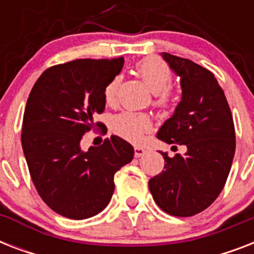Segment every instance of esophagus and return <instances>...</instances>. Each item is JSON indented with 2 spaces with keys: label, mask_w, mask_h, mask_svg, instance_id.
Here are the masks:
<instances>
[{
  "label": "esophagus",
  "mask_w": 254,
  "mask_h": 254,
  "mask_svg": "<svg viewBox=\"0 0 254 254\" xmlns=\"http://www.w3.org/2000/svg\"><path fill=\"white\" fill-rule=\"evenodd\" d=\"M146 154V149H143V147L135 146L134 147V157L135 158H139V157H142V155Z\"/></svg>",
  "instance_id": "obj_1"
}]
</instances>
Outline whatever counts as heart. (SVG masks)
I'll list each match as a JSON object with an SVG mask.
<instances>
[{"mask_svg": "<svg viewBox=\"0 0 254 254\" xmlns=\"http://www.w3.org/2000/svg\"><path fill=\"white\" fill-rule=\"evenodd\" d=\"M137 72L147 88L155 95L154 104L161 109H171L175 105V95L171 91L173 73L169 65L157 58H146L137 64ZM120 77H115L104 89V97L108 104L115 103ZM151 127L150 119L133 112H121L112 120V130L123 138L138 142Z\"/></svg>", "mask_w": 254, "mask_h": 254, "instance_id": "obj_1", "label": "heart"}]
</instances>
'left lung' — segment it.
<instances>
[{
    "mask_svg": "<svg viewBox=\"0 0 254 254\" xmlns=\"http://www.w3.org/2000/svg\"><path fill=\"white\" fill-rule=\"evenodd\" d=\"M181 77L182 100L157 133L166 143L186 145L185 155L165 158V170L149 181L159 208L187 217L204 211L224 189L236 149L235 125L224 91L213 73L185 58L161 54Z\"/></svg>",
    "mask_w": 254,
    "mask_h": 254,
    "instance_id": "8db88e82",
    "label": "left lung"
}]
</instances>
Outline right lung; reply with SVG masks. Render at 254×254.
Segmentation results:
<instances>
[{"instance_id":"add662e5","label":"right lung","mask_w":254,"mask_h":254,"mask_svg":"<svg viewBox=\"0 0 254 254\" xmlns=\"http://www.w3.org/2000/svg\"><path fill=\"white\" fill-rule=\"evenodd\" d=\"M124 58L77 59L53 65L30 92L22 124V147L39 196L62 216L83 220L101 212L115 191V174L134 149L117 135L81 149L87 131L101 127L104 89L123 69Z\"/></svg>"}]
</instances>
